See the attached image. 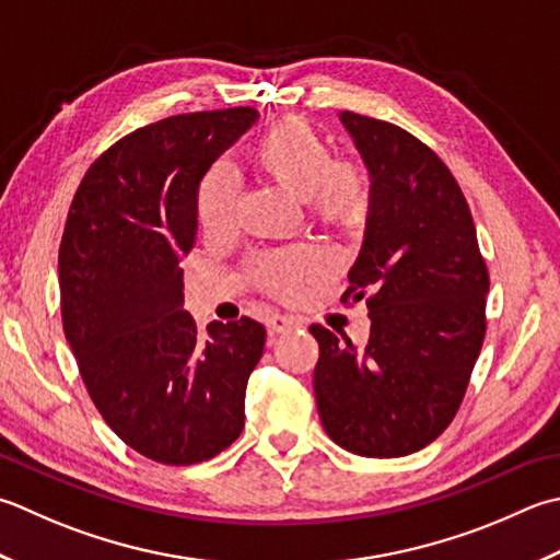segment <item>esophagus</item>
I'll list each match as a JSON object with an SVG mask.
<instances>
[{
    "label": "esophagus",
    "mask_w": 560,
    "mask_h": 560,
    "mask_svg": "<svg viewBox=\"0 0 560 560\" xmlns=\"http://www.w3.org/2000/svg\"><path fill=\"white\" fill-rule=\"evenodd\" d=\"M265 325H267L269 337H277L281 332L293 330V327H299V320H293L289 315H269Z\"/></svg>",
    "instance_id": "1"
}]
</instances>
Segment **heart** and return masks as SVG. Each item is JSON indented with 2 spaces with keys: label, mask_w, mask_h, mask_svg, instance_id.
I'll use <instances>...</instances> for the list:
<instances>
[{
  "label": "heart",
  "mask_w": 560,
  "mask_h": 560,
  "mask_svg": "<svg viewBox=\"0 0 560 560\" xmlns=\"http://www.w3.org/2000/svg\"><path fill=\"white\" fill-rule=\"evenodd\" d=\"M252 160L283 189L299 196L315 223L349 230L369 213L374 184L359 160L335 158V150L311 120L289 116L273 124L252 148ZM240 184L237 172L228 162H215L196 189V218L211 235H225L237 223ZM327 269L323 249L293 245L259 252L249 257L245 273L261 291L289 295L303 279Z\"/></svg>",
  "instance_id": "obj_1"
}]
</instances>
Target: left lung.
<instances>
[{
    "mask_svg": "<svg viewBox=\"0 0 560 560\" xmlns=\"http://www.w3.org/2000/svg\"><path fill=\"white\" fill-rule=\"evenodd\" d=\"M374 196L342 303L366 301L364 349L311 325L313 388L330 440L393 458L432 444L456 418L486 339L490 277L474 215L436 152L388 120L339 114Z\"/></svg>",
    "mask_w": 560,
    "mask_h": 560,
    "instance_id": "left-lung-1",
    "label": "left lung"
}]
</instances>
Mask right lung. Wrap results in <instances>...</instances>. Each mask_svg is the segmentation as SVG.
<instances>
[{
    "label": "right lung",
    "mask_w": 560,
    "mask_h": 560,
    "mask_svg": "<svg viewBox=\"0 0 560 560\" xmlns=\"http://www.w3.org/2000/svg\"><path fill=\"white\" fill-rule=\"evenodd\" d=\"M255 118L237 106L133 130L90 164L65 221V337L106 424L158 464L208 462L245 427L267 332L240 317L203 337L182 308L179 261L196 245L201 177Z\"/></svg>",
    "instance_id": "right-lung-1"
}]
</instances>
